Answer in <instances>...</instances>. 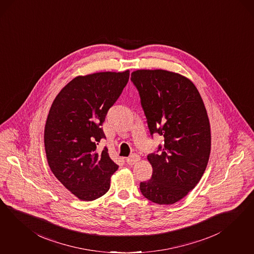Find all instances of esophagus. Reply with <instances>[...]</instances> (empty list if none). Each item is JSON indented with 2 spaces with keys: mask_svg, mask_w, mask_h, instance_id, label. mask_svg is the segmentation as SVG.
<instances>
[{
  "mask_svg": "<svg viewBox=\"0 0 254 254\" xmlns=\"http://www.w3.org/2000/svg\"><path fill=\"white\" fill-rule=\"evenodd\" d=\"M139 160L140 156L138 155V154L133 153V154H131L130 157H128V158L126 159V163L129 164V165H133V164H136Z\"/></svg>",
  "mask_w": 254,
  "mask_h": 254,
  "instance_id": "1",
  "label": "esophagus"
}]
</instances>
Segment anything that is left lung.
I'll return each instance as SVG.
<instances>
[{
	"instance_id": "1",
	"label": "left lung",
	"mask_w": 254,
	"mask_h": 254,
	"mask_svg": "<svg viewBox=\"0 0 254 254\" xmlns=\"http://www.w3.org/2000/svg\"><path fill=\"white\" fill-rule=\"evenodd\" d=\"M151 137L164 144L147 155L151 179L140 182L141 193L159 205H172L195 187L210 154V126L205 105L193 83L165 70L132 72Z\"/></svg>"
}]
</instances>
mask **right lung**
I'll use <instances>...</instances> for the list:
<instances>
[{
  "label": "right lung",
  "mask_w": 254,
  "mask_h": 254,
  "mask_svg": "<svg viewBox=\"0 0 254 254\" xmlns=\"http://www.w3.org/2000/svg\"><path fill=\"white\" fill-rule=\"evenodd\" d=\"M130 73L102 72L77 76L59 92L45 127V149L49 167L58 180L83 201H92L110 188L119 165L107 147L102 125L121 96Z\"/></svg>",
  "instance_id": "right-lung-1"
}]
</instances>
